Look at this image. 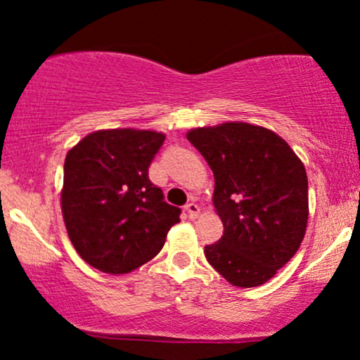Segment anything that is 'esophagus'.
Listing matches in <instances>:
<instances>
[{
    "label": "esophagus",
    "mask_w": 360,
    "mask_h": 360,
    "mask_svg": "<svg viewBox=\"0 0 360 360\" xmlns=\"http://www.w3.org/2000/svg\"><path fill=\"white\" fill-rule=\"evenodd\" d=\"M186 213H188L189 218H196L198 214H200V206H198L196 203H188L184 206Z\"/></svg>",
    "instance_id": "esophagus-1"
}]
</instances>
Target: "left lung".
Wrapping results in <instances>:
<instances>
[{
  "mask_svg": "<svg viewBox=\"0 0 360 360\" xmlns=\"http://www.w3.org/2000/svg\"><path fill=\"white\" fill-rule=\"evenodd\" d=\"M186 137L212 167L223 223L220 240L205 247L206 259L233 286L267 283L307 232L303 162L279 135L249 123L194 128Z\"/></svg>",
  "mask_w": 360,
  "mask_h": 360,
  "instance_id": "obj_1",
  "label": "left lung"
}]
</instances>
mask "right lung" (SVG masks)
I'll list each match as a JSON object with an SVG mask.
<instances>
[{"instance_id":"obj_1","label":"right lung","mask_w":360,"mask_h":360,"mask_svg":"<svg viewBox=\"0 0 360 360\" xmlns=\"http://www.w3.org/2000/svg\"><path fill=\"white\" fill-rule=\"evenodd\" d=\"M150 130H100L65 155L60 203L74 249L89 266L127 274L159 254L181 208L164 201L148 167L164 143Z\"/></svg>"}]
</instances>
